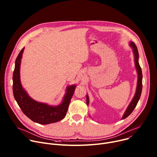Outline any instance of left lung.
<instances>
[{
  "label": "left lung",
  "instance_id": "1",
  "mask_svg": "<svg viewBox=\"0 0 157 157\" xmlns=\"http://www.w3.org/2000/svg\"><path fill=\"white\" fill-rule=\"evenodd\" d=\"M129 45L130 47L132 48V51L134 55V61H135V65H136V70L137 72L138 75V79H137V88H136V91L135 95H134L133 99H132L131 102H130L129 105H128L127 108L126 109L125 113L122 117V119H124L127 118L133 112V109H135L136 107L140 96L142 93V69L140 66L139 63V52L137 48L136 45L135 44L133 41H130L129 43ZM89 103V97L88 95L86 96V104L88 105Z\"/></svg>",
  "mask_w": 157,
  "mask_h": 157
}]
</instances>
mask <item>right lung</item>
<instances>
[{
	"mask_svg": "<svg viewBox=\"0 0 157 157\" xmlns=\"http://www.w3.org/2000/svg\"><path fill=\"white\" fill-rule=\"evenodd\" d=\"M24 48L20 51L15 63L13 74L14 98L24 114L32 121L43 125L58 122L64 118L76 86L74 84L67 87L63 101L58 105H50L33 99L22 87L20 81L21 59Z\"/></svg>",
	"mask_w": 157,
	"mask_h": 157,
	"instance_id": "obj_1",
	"label": "right lung"
}]
</instances>
